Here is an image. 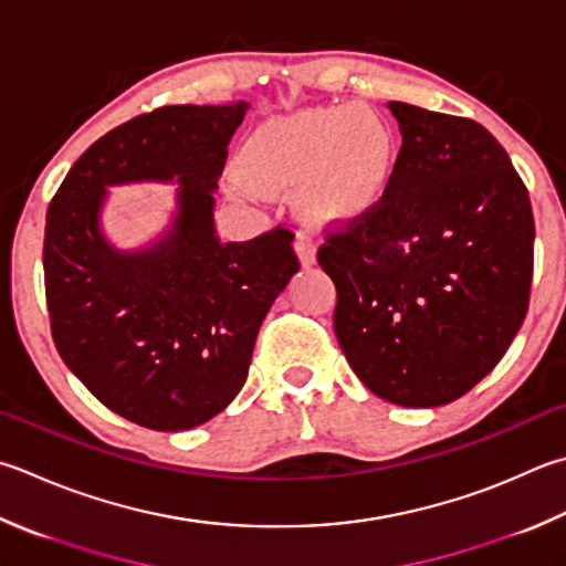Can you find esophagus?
Returning a JSON list of instances; mask_svg holds the SVG:
<instances>
[{"label": "esophagus", "instance_id": "1", "mask_svg": "<svg viewBox=\"0 0 566 566\" xmlns=\"http://www.w3.org/2000/svg\"><path fill=\"white\" fill-rule=\"evenodd\" d=\"M295 251H297V255H301V263H303V265H313V263H315L317 249H315V239L311 237V233H307V231H297V237H295Z\"/></svg>", "mask_w": 566, "mask_h": 566}]
</instances>
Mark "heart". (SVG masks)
Here are the masks:
<instances>
[{
	"instance_id": "1",
	"label": "heart",
	"mask_w": 566,
	"mask_h": 566,
	"mask_svg": "<svg viewBox=\"0 0 566 566\" xmlns=\"http://www.w3.org/2000/svg\"><path fill=\"white\" fill-rule=\"evenodd\" d=\"M394 165L387 120L365 105H329L261 127L243 172L263 191L303 187L305 211L323 221L359 217L381 197Z\"/></svg>"
}]
</instances>
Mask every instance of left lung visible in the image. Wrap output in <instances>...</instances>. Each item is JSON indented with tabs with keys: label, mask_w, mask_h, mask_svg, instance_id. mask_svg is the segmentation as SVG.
I'll list each match as a JSON object with an SVG mask.
<instances>
[{
	"label": "left lung",
	"mask_w": 566,
	"mask_h": 566,
	"mask_svg": "<svg viewBox=\"0 0 566 566\" xmlns=\"http://www.w3.org/2000/svg\"><path fill=\"white\" fill-rule=\"evenodd\" d=\"M401 147L381 197L329 221L317 263L369 391L441 407L495 369L530 307L535 219L505 147L471 117L389 103Z\"/></svg>",
	"instance_id": "8db88e82"
}]
</instances>
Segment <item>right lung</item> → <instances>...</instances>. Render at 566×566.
<instances>
[{
  "label": "right lung",
  "instance_id": "obj_1",
  "mask_svg": "<svg viewBox=\"0 0 566 566\" xmlns=\"http://www.w3.org/2000/svg\"><path fill=\"white\" fill-rule=\"evenodd\" d=\"M247 105H163L105 133L69 169L46 211L44 285L51 337L95 399L155 431H187L233 401L255 335L301 269L279 227L221 243L211 221L227 145ZM184 182L174 233L143 254L97 231L105 184Z\"/></svg>",
  "mask_w": 566,
  "mask_h": 566
}]
</instances>
